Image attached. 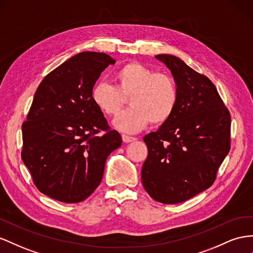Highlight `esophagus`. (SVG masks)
I'll return each instance as SVG.
<instances>
[{
  "label": "esophagus",
  "mask_w": 253,
  "mask_h": 253,
  "mask_svg": "<svg viewBox=\"0 0 253 253\" xmlns=\"http://www.w3.org/2000/svg\"><path fill=\"white\" fill-rule=\"evenodd\" d=\"M122 140H124L125 142H131V141H134L136 140V137H133V136H127V135H122Z\"/></svg>",
  "instance_id": "34e87169"
}]
</instances>
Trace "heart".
<instances>
[{"instance_id": "heart-1", "label": "heart", "mask_w": 253, "mask_h": 253, "mask_svg": "<svg viewBox=\"0 0 253 253\" xmlns=\"http://www.w3.org/2000/svg\"><path fill=\"white\" fill-rule=\"evenodd\" d=\"M117 86L99 82L92 88L91 99L101 112L108 116L120 113L131 98L132 108L115 119L120 131L137 132L148 126L163 125L174 113L177 104V87L167 73L154 72L139 63H127L116 72Z\"/></svg>"}]
</instances>
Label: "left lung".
I'll return each mask as SVG.
<instances>
[{
  "label": "left lung",
  "mask_w": 253,
  "mask_h": 253,
  "mask_svg": "<svg viewBox=\"0 0 253 253\" xmlns=\"http://www.w3.org/2000/svg\"><path fill=\"white\" fill-rule=\"evenodd\" d=\"M155 57L171 71L179 98L170 119L143 137L141 182L155 201L175 204L213 185L230 151L231 116L209 78L179 57Z\"/></svg>",
  "instance_id": "obj_1"
}]
</instances>
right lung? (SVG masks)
<instances>
[{"instance_id":"1","label":"right lung","mask_w":253,"mask_h":253,"mask_svg":"<svg viewBox=\"0 0 253 253\" xmlns=\"http://www.w3.org/2000/svg\"><path fill=\"white\" fill-rule=\"evenodd\" d=\"M116 60L77 54L39 84L22 125L21 158L40 193L60 202L85 200L99 186L121 136L91 99L95 82Z\"/></svg>"}]
</instances>
